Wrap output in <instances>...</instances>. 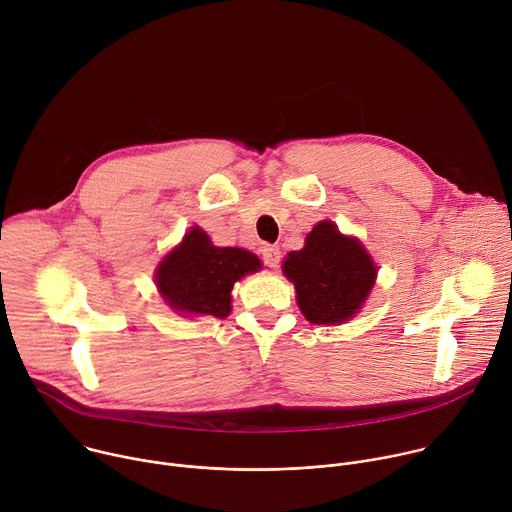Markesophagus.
<instances>
[{
  "mask_svg": "<svg viewBox=\"0 0 512 512\" xmlns=\"http://www.w3.org/2000/svg\"><path fill=\"white\" fill-rule=\"evenodd\" d=\"M261 257H263V263H265L267 267H277V265H279V259H281V251H279V247H275V245H265V247L261 249Z\"/></svg>",
  "mask_w": 512,
  "mask_h": 512,
  "instance_id": "1",
  "label": "esophagus"
}]
</instances>
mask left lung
Masks as SVG:
<instances>
[{
    "instance_id": "obj_1",
    "label": "left lung",
    "mask_w": 512,
    "mask_h": 512,
    "mask_svg": "<svg viewBox=\"0 0 512 512\" xmlns=\"http://www.w3.org/2000/svg\"><path fill=\"white\" fill-rule=\"evenodd\" d=\"M281 269L296 285L306 320L324 326L358 314L377 279L369 251L356 237L342 235L332 221H320L308 233L304 249L287 253Z\"/></svg>"
}]
</instances>
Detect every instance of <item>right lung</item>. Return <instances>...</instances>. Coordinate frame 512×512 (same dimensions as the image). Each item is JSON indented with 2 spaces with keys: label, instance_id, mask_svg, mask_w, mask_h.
Listing matches in <instances>:
<instances>
[{
  "label": "right lung",
  "instance_id": "right-lung-1",
  "mask_svg": "<svg viewBox=\"0 0 512 512\" xmlns=\"http://www.w3.org/2000/svg\"><path fill=\"white\" fill-rule=\"evenodd\" d=\"M259 269L261 261L251 251L216 247L200 227H192L160 261L156 285L164 302L180 316L227 318L233 310V285Z\"/></svg>",
  "mask_w": 512,
  "mask_h": 512
}]
</instances>
